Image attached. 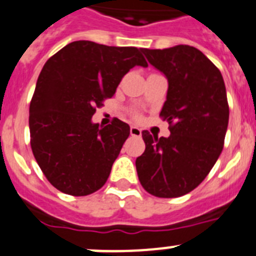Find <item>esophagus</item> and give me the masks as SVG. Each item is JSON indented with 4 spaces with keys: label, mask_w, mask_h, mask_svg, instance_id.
<instances>
[{
    "label": "esophagus",
    "mask_w": 256,
    "mask_h": 256,
    "mask_svg": "<svg viewBox=\"0 0 256 256\" xmlns=\"http://www.w3.org/2000/svg\"><path fill=\"white\" fill-rule=\"evenodd\" d=\"M130 136H133V137H141L142 130H140L138 126H130Z\"/></svg>",
    "instance_id": "esophagus-1"
}]
</instances>
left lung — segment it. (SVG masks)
Segmentation results:
<instances>
[{"label": "left lung", "instance_id": "8db88e82", "mask_svg": "<svg viewBox=\"0 0 256 256\" xmlns=\"http://www.w3.org/2000/svg\"><path fill=\"white\" fill-rule=\"evenodd\" d=\"M168 79L160 115L170 124L169 137L144 130V152L136 159L138 180L156 198H180L200 184L218 160L230 108L218 68L195 47L142 48Z\"/></svg>", "mask_w": 256, "mask_h": 256}]
</instances>
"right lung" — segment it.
Here are the masks:
<instances>
[{
  "label": "right lung",
  "instance_id": "1",
  "mask_svg": "<svg viewBox=\"0 0 256 256\" xmlns=\"http://www.w3.org/2000/svg\"><path fill=\"white\" fill-rule=\"evenodd\" d=\"M140 51L76 40L44 65L29 108L30 146L58 191L86 196L108 180L130 126L115 119L102 126L92 116L132 68L148 66Z\"/></svg>",
  "mask_w": 256,
  "mask_h": 256
}]
</instances>
